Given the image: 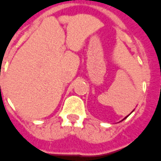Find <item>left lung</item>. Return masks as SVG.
<instances>
[{"mask_svg":"<svg viewBox=\"0 0 161 161\" xmlns=\"http://www.w3.org/2000/svg\"><path fill=\"white\" fill-rule=\"evenodd\" d=\"M127 117H128V116H127ZM127 117H126V118H127Z\"/></svg>","mask_w":161,"mask_h":161,"instance_id":"1","label":"left lung"}]
</instances>
